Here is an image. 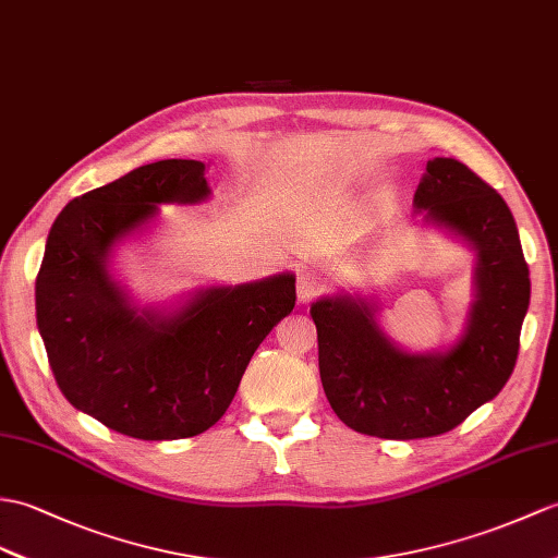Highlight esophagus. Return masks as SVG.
<instances>
[{
    "instance_id": "1",
    "label": "esophagus",
    "mask_w": 558,
    "mask_h": 558,
    "mask_svg": "<svg viewBox=\"0 0 558 558\" xmlns=\"http://www.w3.org/2000/svg\"><path fill=\"white\" fill-rule=\"evenodd\" d=\"M323 292V278L318 274H300L296 278V296H300V304L308 306L316 296Z\"/></svg>"
}]
</instances>
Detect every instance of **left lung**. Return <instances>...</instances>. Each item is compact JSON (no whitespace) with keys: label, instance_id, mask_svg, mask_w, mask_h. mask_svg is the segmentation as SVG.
<instances>
[{"label":"left lung","instance_id":"left-lung-1","mask_svg":"<svg viewBox=\"0 0 558 558\" xmlns=\"http://www.w3.org/2000/svg\"><path fill=\"white\" fill-rule=\"evenodd\" d=\"M427 223L477 252L475 302L459 342L409 354L385 338L368 302L323 296L311 306L320 383L338 418L356 433L418 439L454 430L511 378L530 304V274L501 194L457 159L427 161L413 194Z\"/></svg>","mask_w":558,"mask_h":558}]
</instances>
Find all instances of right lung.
Instances as JSON below:
<instances>
[{"instance_id":"1","label":"right lung","mask_w":558,"mask_h":558,"mask_svg":"<svg viewBox=\"0 0 558 558\" xmlns=\"http://www.w3.org/2000/svg\"><path fill=\"white\" fill-rule=\"evenodd\" d=\"M209 197L204 163L140 166L63 206L35 280L37 330L75 409L137 439L194 437L223 416L256 347L294 308V276L209 288L175 314L131 304L111 247L159 214Z\"/></svg>"}]
</instances>
